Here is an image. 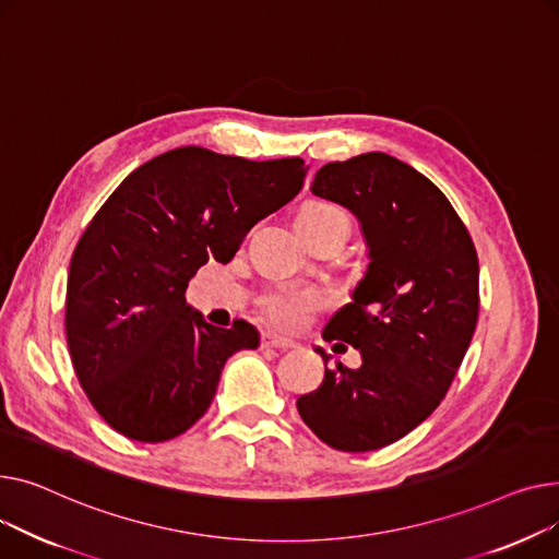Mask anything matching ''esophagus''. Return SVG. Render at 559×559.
I'll use <instances>...</instances> for the list:
<instances>
[{
  "label": "esophagus",
  "mask_w": 559,
  "mask_h": 559,
  "mask_svg": "<svg viewBox=\"0 0 559 559\" xmlns=\"http://www.w3.org/2000/svg\"><path fill=\"white\" fill-rule=\"evenodd\" d=\"M261 347H266V349H290L293 341L266 332V334H261Z\"/></svg>",
  "instance_id": "1"
}]
</instances>
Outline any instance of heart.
Segmentation results:
<instances>
[{"label": "heart", "mask_w": 559, "mask_h": 559, "mask_svg": "<svg viewBox=\"0 0 559 559\" xmlns=\"http://www.w3.org/2000/svg\"><path fill=\"white\" fill-rule=\"evenodd\" d=\"M336 218L347 221L345 212L336 205L307 203L298 214V225H322ZM324 302L326 300L320 290L305 286H282L261 300L269 320L282 326V330H298V326H302L316 311L324 307Z\"/></svg>", "instance_id": "1"}]
</instances>
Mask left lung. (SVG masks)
<instances>
[{
    "instance_id": "left-lung-1",
    "label": "left lung",
    "mask_w": 559,
    "mask_h": 559,
    "mask_svg": "<svg viewBox=\"0 0 559 559\" xmlns=\"http://www.w3.org/2000/svg\"><path fill=\"white\" fill-rule=\"evenodd\" d=\"M311 193L349 210L368 248L352 302L324 324V341L360 352L330 368L298 406L309 429L338 451H374L429 417L461 368L478 320V257L447 195L388 153L330 162Z\"/></svg>"
}]
</instances>
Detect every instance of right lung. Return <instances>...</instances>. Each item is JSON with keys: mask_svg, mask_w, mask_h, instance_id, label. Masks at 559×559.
<instances>
[{"mask_svg": "<svg viewBox=\"0 0 559 559\" xmlns=\"http://www.w3.org/2000/svg\"><path fill=\"white\" fill-rule=\"evenodd\" d=\"M302 157L252 162L201 146L130 174L83 233L70 264L64 330L87 400L138 442L171 440L210 408L225 360L257 349L246 320L205 322L185 290L214 257L227 264L248 229L290 203Z\"/></svg>", "mask_w": 559, "mask_h": 559, "instance_id": "obj_1", "label": "right lung"}]
</instances>
